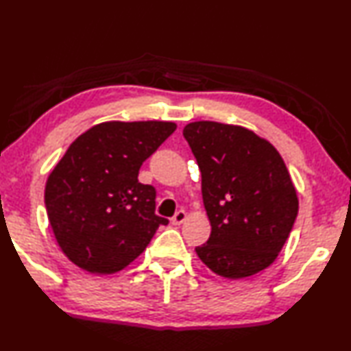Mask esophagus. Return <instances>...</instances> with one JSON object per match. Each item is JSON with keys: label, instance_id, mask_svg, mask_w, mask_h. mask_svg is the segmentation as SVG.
<instances>
[{"label": "esophagus", "instance_id": "1", "mask_svg": "<svg viewBox=\"0 0 351 351\" xmlns=\"http://www.w3.org/2000/svg\"><path fill=\"white\" fill-rule=\"evenodd\" d=\"M186 217H187V215H186V211H184V210L177 211L176 215H174V217L171 219V223H173V225H182L183 221L186 220Z\"/></svg>", "mask_w": 351, "mask_h": 351}]
</instances>
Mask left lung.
<instances>
[{"instance_id": "left-lung-1", "label": "left lung", "mask_w": 351, "mask_h": 351, "mask_svg": "<svg viewBox=\"0 0 351 351\" xmlns=\"http://www.w3.org/2000/svg\"><path fill=\"white\" fill-rule=\"evenodd\" d=\"M183 135L198 162L211 225L198 258L215 274L240 280L277 259L298 216V195L277 149L253 131L210 121Z\"/></svg>"}]
</instances>
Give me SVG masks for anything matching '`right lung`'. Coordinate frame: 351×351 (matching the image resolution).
Instances as JSON below:
<instances>
[{
	"label": "right lung",
	"instance_id": "obj_1",
	"mask_svg": "<svg viewBox=\"0 0 351 351\" xmlns=\"http://www.w3.org/2000/svg\"><path fill=\"white\" fill-rule=\"evenodd\" d=\"M174 122L92 126L71 143L46 182L45 202L61 250L90 274H113L146 250L159 225L156 191L138 171Z\"/></svg>",
	"mask_w": 351,
	"mask_h": 351
}]
</instances>
